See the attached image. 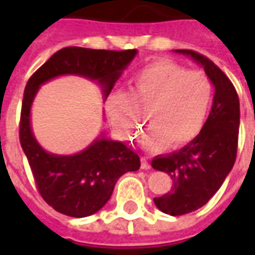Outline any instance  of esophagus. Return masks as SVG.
I'll list each match as a JSON object with an SVG mask.
<instances>
[{
    "mask_svg": "<svg viewBox=\"0 0 255 255\" xmlns=\"http://www.w3.org/2000/svg\"><path fill=\"white\" fill-rule=\"evenodd\" d=\"M140 168H142V169H150V168H151V165L147 162V160H146L144 157L140 158Z\"/></svg>",
    "mask_w": 255,
    "mask_h": 255,
    "instance_id": "esophagus-1",
    "label": "esophagus"
}]
</instances>
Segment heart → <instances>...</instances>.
<instances>
[{
  "label": "heart",
  "instance_id": "b5f03b06",
  "mask_svg": "<svg viewBox=\"0 0 255 255\" xmlns=\"http://www.w3.org/2000/svg\"><path fill=\"white\" fill-rule=\"evenodd\" d=\"M212 95V82L205 73L161 60L133 75L131 93L116 90L109 94L106 113L117 133L131 139L143 126L140 112L149 110L150 127L142 136L144 149L162 150L168 144L177 149L201 132Z\"/></svg>",
  "mask_w": 255,
  "mask_h": 255
}]
</instances>
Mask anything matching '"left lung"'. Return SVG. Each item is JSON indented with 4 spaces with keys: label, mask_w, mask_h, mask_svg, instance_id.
<instances>
[{
    "label": "left lung",
    "mask_w": 255,
    "mask_h": 255,
    "mask_svg": "<svg viewBox=\"0 0 255 255\" xmlns=\"http://www.w3.org/2000/svg\"><path fill=\"white\" fill-rule=\"evenodd\" d=\"M202 65L214 86L212 111L201 132L184 147L151 161L157 171L168 173L171 191L154 198L161 212L182 216L202 208L217 192L235 164L239 135V97L234 84L216 64L194 50H176Z\"/></svg>",
    "instance_id": "obj_1"
}]
</instances>
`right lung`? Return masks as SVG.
I'll return each instance as SVG.
<instances>
[{"mask_svg":"<svg viewBox=\"0 0 255 255\" xmlns=\"http://www.w3.org/2000/svg\"><path fill=\"white\" fill-rule=\"evenodd\" d=\"M129 50H95L64 47L38 68L25 84L19 136L35 179L36 188L54 210L71 217L97 213L111 198L117 179L138 171L139 155L123 142L97 138L78 154L56 155L42 149L34 138L30 112L36 91L47 80L61 75H79L100 83L106 98L123 71L136 56Z\"/></svg>","mask_w":255,"mask_h":255,"instance_id":"right-lung-1","label":"right lung"}]
</instances>
